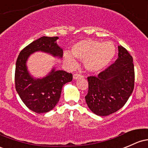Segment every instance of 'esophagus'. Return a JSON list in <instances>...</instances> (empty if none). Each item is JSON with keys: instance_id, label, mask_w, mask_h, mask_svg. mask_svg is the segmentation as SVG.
Returning a JSON list of instances; mask_svg holds the SVG:
<instances>
[{"instance_id": "34e87169", "label": "esophagus", "mask_w": 148, "mask_h": 148, "mask_svg": "<svg viewBox=\"0 0 148 148\" xmlns=\"http://www.w3.org/2000/svg\"><path fill=\"white\" fill-rule=\"evenodd\" d=\"M82 77H83V76H82V75L80 74V73H75L73 75V79H74V80H77V79L82 78Z\"/></svg>"}]
</instances>
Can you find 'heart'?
<instances>
[{
	"mask_svg": "<svg viewBox=\"0 0 148 148\" xmlns=\"http://www.w3.org/2000/svg\"><path fill=\"white\" fill-rule=\"evenodd\" d=\"M116 47L111 42H101L92 39H84L75 44L71 53L75 58L84 61L85 68L90 72H98L105 68L116 54ZM71 53H63V59L71 67H75L77 62Z\"/></svg>",
	"mask_w": 148,
	"mask_h": 148,
	"instance_id": "obj_1",
	"label": "heart"
}]
</instances>
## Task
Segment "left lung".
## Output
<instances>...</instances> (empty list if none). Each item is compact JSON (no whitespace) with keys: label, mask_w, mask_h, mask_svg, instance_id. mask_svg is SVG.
<instances>
[{"label":"left lung","mask_w":148,"mask_h":148,"mask_svg":"<svg viewBox=\"0 0 148 148\" xmlns=\"http://www.w3.org/2000/svg\"><path fill=\"white\" fill-rule=\"evenodd\" d=\"M118 58L97 76H90L85 101L96 115L105 116L117 112L128 101L134 88L133 57L119 46Z\"/></svg>","instance_id":"left-lung-1"}]
</instances>
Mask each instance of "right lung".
<instances>
[{
  "mask_svg": "<svg viewBox=\"0 0 148 148\" xmlns=\"http://www.w3.org/2000/svg\"><path fill=\"white\" fill-rule=\"evenodd\" d=\"M58 36H42L20 51L16 61L15 89L20 99L32 112L42 114L52 110L61 97L62 87L73 80V75L55 68L43 78H34L29 74L27 61L32 53L42 51L62 58L63 49L57 44Z\"/></svg>",
  "mask_w": 148,
  "mask_h": 148,
  "instance_id": "obj_1",
  "label": "right lung"
}]
</instances>
